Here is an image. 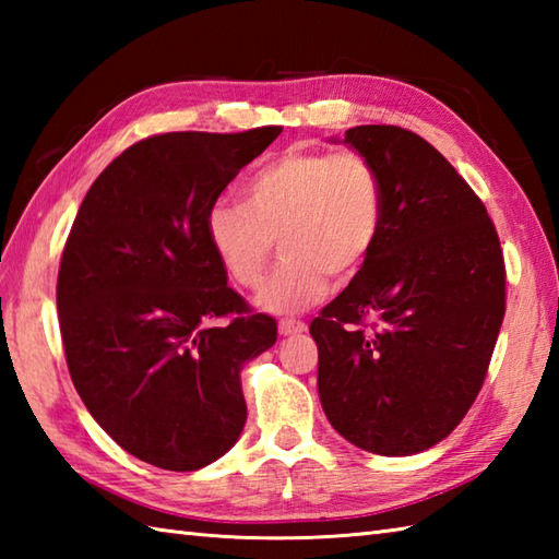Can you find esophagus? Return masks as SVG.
Wrapping results in <instances>:
<instances>
[{
	"label": "esophagus",
	"instance_id": "1",
	"mask_svg": "<svg viewBox=\"0 0 559 559\" xmlns=\"http://www.w3.org/2000/svg\"><path fill=\"white\" fill-rule=\"evenodd\" d=\"M307 326L305 322H300V319H281L278 322V334L281 336H298L302 334Z\"/></svg>",
	"mask_w": 559,
	"mask_h": 559
}]
</instances>
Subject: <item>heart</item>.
<instances>
[{
	"label": "heart",
	"instance_id": "heart-1",
	"mask_svg": "<svg viewBox=\"0 0 559 559\" xmlns=\"http://www.w3.org/2000/svg\"><path fill=\"white\" fill-rule=\"evenodd\" d=\"M245 201H216L206 237L230 276L254 288L278 237L283 264L254 305L298 314L326 298L331 276L350 278L382 228V185L360 153L290 148L249 177Z\"/></svg>",
	"mask_w": 559,
	"mask_h": 559
}]
</instances>
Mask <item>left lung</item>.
I'll list each match as a JSON object with an SVG mask.
<instances>
[{
  "instance_id": "8db88e82",
  "label": "left lung",
  "mask_w": 559,
  "mask_h": 559,
  "mask_svg": "<svg viewBox=\"0 0 559 559\" xmlns=\"http://www.w3.org/2000/svg\"><path fill=\"white\" fill-rule=\"evenodd\" d=\"M341 144L374 165L382 228L348 288L310 324L319 401L350 444L411 456L451 435L483 386L504 319L500 237L418 134L362 124Z\"/></svg>"
}]
</instances>
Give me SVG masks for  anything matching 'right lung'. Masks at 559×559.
Segmentation results:
<instances>
[{
	"label": "right lung",
	"instance_id": "obj_1",
	"mask_svg": "<svg viewBox=\"0 0 559 559\" xmlns=\"http://www.w3.org/2000/svg\"><path fill=\"white\" fill-rule=\"evenodd\" d=\"M281 127L170 132L127 148L81 201L57 312L83 406L129 454L199 471L242 435V367L276 343L206 237V213ZM238 317L225 328L207 322Z\"/></svg>",
	"mask_w": 559,
	"mask_h": 559
}]
</instances>
